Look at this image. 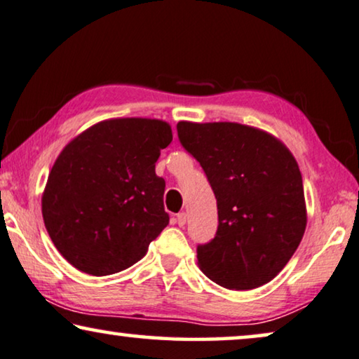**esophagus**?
I'll return each mask as SVG.
<instances>
[{"instance_id": "34e87169", "label": "esophagus", "mask_w": 359, "mask_h": 359, "mask_svg": "<svg viewBox=\"0 0 359 359\" xmlns=\"http://www.w3.org/2000/svg\"><path fill=\"white\" fill-rule=\"evenodd\" d=\"M186 218H188V217H186L184 212H180V214L176 215V223H178L180 226H184L186 225Z\"/></svg>"}]
</instances>
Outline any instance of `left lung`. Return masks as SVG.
Instances as JSON below:
<instances>
[{"label":"left lung","instance_id":"obj_1","mask_svg":"<svg viewBox=\"0 0 359 359\" xmlns=\"http://www.w3.org/2000/svg\"><path fill=\"white\" fill-rule=\"evenodd\" d=\"M176 128L217 199V236L197 246V266L228 290L269 283L292 259L308 223L293 154L273 134L248 124L180 121Z\"/></svg>","mask_w":359,"mask_h":359}]
</instances>
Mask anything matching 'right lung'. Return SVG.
Masks as SVG:
<instances>
[{"label": "right lung", "instance_id": "1", "mask_svg": "<svg viewBox=\"0 0 359 359\" xmlns=\"http://www.w3.org/2000/svg\"><path fill=\"white\" fill-rule=\"evenodd\" d=\"M171 141L163 119L111 118L65 145L41 194V215L72 267L103 277L145 256L170 222L155 163Z\"/></svg>", "mask_w": 359, "mask_h": 359}]
</instances>
